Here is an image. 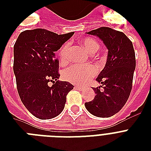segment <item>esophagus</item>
Segmentation results:
<instances>
[{"label": "esophagus", "mask_w": 151, "mask_h": 151, "mask_svg": "<svg viewBox=\"0 0 151 151\" xmlns=\"http://www.w3.org/2000/svg\"><path fill=\"white\" fill-rule=\"evenodd\" d=\"M75 88H78V90H83V88H84L81 87V86H75Z\"/></svg>", "instance_id": "obj_1"}]
</instances>
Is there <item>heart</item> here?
I'll list each match as a JSON object with an SVG mask.
<instances>
[{
  "label": "heart",
  "mask_w": 151,
  "mask_h": 151,
  "mask_svg": "<svg viewBox=\"0 0 151 151\" xmlns=\"http://www.w3.org/2000/svg\"><path fill=\"white\" fill-rule=\"evenodd\" d=\"M81 44L90 53L97 52L99 48V45L94 39L85 37L81 40ZM70 49V43L63 44L59 51V59L62 63H66L68 61V54ZM97 70L91 64L79 65L75 64L69 66L63 72V78L65 80L77 85H84L90 79L96 75Z\"/></svg>",
  "instance_id": "heart-1"
}]
</instances>
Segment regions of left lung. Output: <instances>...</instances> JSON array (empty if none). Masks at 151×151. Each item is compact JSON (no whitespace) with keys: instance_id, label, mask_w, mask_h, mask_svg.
<instances>
[{"instance_id":"left-lung-1","label":"left lung","mask_w":151,"mask_h":151,"mask_svg":"<svg viewBox=\"0 0 151 151\" xmlns=\"http://www.w3.org/2000/svg\"><path fill=\"white\" fill-rule=\"evenodd\" d=\"M87 34L97 36L103 41L108 55L105 67L96 78L102 85L93 88L94 99L85 103V106L94 116L111 117L124 106L131 93L136 68L132 42L123 32L109 27H100Z\"/></svg>"}]
</instances>
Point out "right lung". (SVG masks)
<instances>
[{
	"label": "right lung",
	"instance_id": "obj_1",
	"mask_svg": "<svg viewBox=\"0 0 151 151\" xmlns=\"http://www.w3.org/2000/svg\"><path fill=\"white\" fill-rule=\"evenodd\" d=\"M74 32L59 34L45 29L25 30L14 45L13 70L18 93L27 110L39 119L56 117L65 106L66 96L73 88L59 81L57 52ZM52 82V87L48 82Z\"/></svg>",
	"mask_w": 151,
	"mask_h": 151
}]
</instances>
